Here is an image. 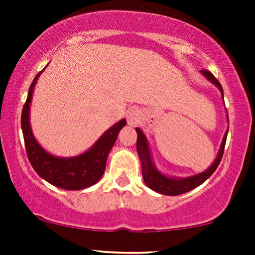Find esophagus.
Listing matches in <instances>:
<instances>
[{
  "label": "esophagus",
  "mask_w": 255,
  "mask_h": 255,
  "mask_svg": "<svg viewBox=\"0 0 255 255\" xmlns=\"http://www.w3.org/2000/svg\"><path fill=\"white\" fill-rule=\"evenodd\" d=\"M127 120H128V124L131 125V127L138 124V122L140 121V113H139V110H137V109L128 110Z\"/></svg>",
  "instance_id": "1"
}]
</instances>
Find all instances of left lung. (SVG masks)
I'll list each match as a JSON object with an SVG mask.
<instances>
[{
	"mask_svg": "<svg viewBox=\"0 0 255 255\" xmlns=\"http://www.w3.org/2000/svg\"><path fill=\"white\" fill-rule=\"evenodd\" d=\"M201 73L209 80V81L214 83V85L221 90L223 100H224L222 85L219 83L218 80L212 75V73L209 71H205V69L201 71ZM135 131H137V152H138L139 158H140L142 177H144L145 183L147 184V187L151 188L152 190L156 191V193L162 194V195H169V196H176V195L184 194L187 193V191H190L191 189H194V188L198 187L200 184L203 183L205 180H208L209 177L214 174L215 170L217 169L219 162H221L222 160L223 153H224V147L226 142V137H228L229 128L228 131L225 132L221 148H219L218 154L216 156L215 161L212 162V165L209 167L207 170H204V172L198 173L196 175L188 176V177H169V176L163 175L162 173H160L159 170L155 168L154 163H153L146 135L142 133V131L139 128H135Z\"/></svg>",
	"mask_w": 255,
	"mask_h": 255,
	"instance_id": "1",
	"label": "left lung"
}]
</instances>
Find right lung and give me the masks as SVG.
Wrapping results in <instances>:
<instances>
[{"label": "right lung", "mask_w": 255, "mask_h": 255, "mask_svg": "<svg viewBox=\"0 0 255 255\" xmlns=\"http://www.w3.org/2000/svg\"><path fill=\"white\" fill-rule=\"evenodd\" d=\"M41 72L38 73L31 83L26 102L22 110L20 124H22L27 158L38 175L43 177L48 183L66 190L85 189V188L99 182V180L102 177L104 170H106L109 152L113 148L122 128L127 124V121L123 118L117 122L101 135L99 140L88 151L82 154L71 156V158H60V156L50 154L36 140L32 130H31L29 120L30 104L32 100L34 85H36Z\"/></svg>", "instance_id": "right-lung-1"}]
</instances>
